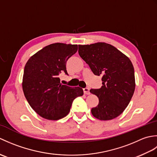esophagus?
I'll return each mask as SVG.
<instances>
[{
  "label": "esophagus",
  "instance_id": "esophagus-1",
  "mask_svg": "<svg viewBox=\"0 0 157 157\" xmlns=\"http://www.w3.org/2000/svg\"><path fill=\"white\" fill-rule=\"evenodd\" d=\"M83 90H84V92L85 94H90V89L89 88H85L83 89Z\"/></svg>",
  "mask_w": 157,
  "mask_h": 157
}]
</instances>
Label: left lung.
I'll return each mask as SVG.
<instances>
[{"label":"left lung","mask_w":157,"mask_h":157,"mask_svg":"<svg viewBox=\"0 0 157 157\" xmlns=\"http://www.w3.org/2000/svg\"><path fill=\"white\" fill-rule=\"evenodd\" d=\"M78 52L96 75H102V87L90 92L97 96L98 106L91 110L100 120H111L121 115L135 90L134 69L129 59L105 42L79 45Z\"/></svg>","instance_id":"obj_1"}]
</instances>
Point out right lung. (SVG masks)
<instances>
[{
	"label": "right lung",
	"mask_w": 157,
	"mask_h": 157,
	"mask_svg": "<svg viewBox=\"0 0 157 157\" xmlns=\"http://www.w3.org/2000/svg\"><path fill=\"white\" fill-rule=\"evenodd\" d=\"M78 51V45L55 43L45 46L26 63L23 90L31 107L49 120H58L68 114L72 102L84 94L82 88L60 83L59 75L66 69L67 60Z\"/></svg>",
	"instance_id": "add662e5"
}]
</instances>
